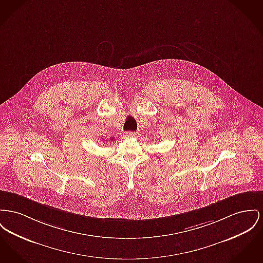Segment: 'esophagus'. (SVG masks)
Wrapping results in <instances>:
<instances>
[{
    "label": "esophagus",
    "mask_w": 263,
    "mask_h": 263,
    "mask_svg": "<svg viewBox=\"0 0 263 263\" xmlns=\"http://www.w3.org/2000/svg\"><path fill=\"white\" fill-rule=\"evenodd\" d=\"M125 138H129V137H135L136 136V133L135 132H132V131H128V132H125L123 134Z\"/></svg>",
    "instance_id": "34e87169"
}]
</instances>
